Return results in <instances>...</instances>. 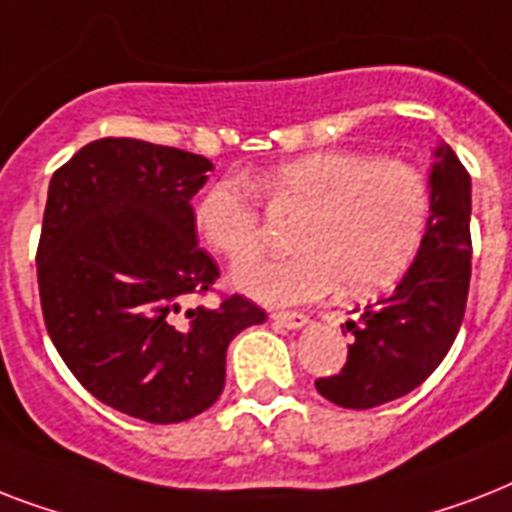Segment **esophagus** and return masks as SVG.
Segmentation results:
<instances>
[{
    "instance_id": "1",
    "label": "esophagus",
    "mask_w": 512,
    "mask_h": 512,
    "mask_svg": "<svg viewBox=\"0 0 512 512\" xmlns=\"http://www.w3.org/2000/svg\"><path fill=\"white\" fill-rule=\"evenodd\" d=\"M271 321L273 324H279V327L300 329L308 324V316H305V313H297V311H276V313H271Z\"/></svg>"
}]
</instances>
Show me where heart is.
<instances>
[{
    "instance_id": "1",
    "label": "heart",
    "mask_w": 512,
    "mask_h": 512,
    "mask_svg": "<svg viewBox=\"0 0 512 512\" xmlns=\"http://www.w3.org/2000/svg\"><path fill=\"white\" fill-rule=\"evenodd\" d=\"M279 212L303 215L297 252L260 257L233 271L244 292L265 303H308L332 295L369 297L396 287L428 239V177L401 159L364 151H316L273 167L252 183ZM252 185L223 177L201 193L196 228L231 263L263 244V207Z\"/></svg>"
}]
</instances>
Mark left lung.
<instances>
[{"label": "left lung", "mask_w": 512, "mask_h": 512, "mask_svg": "<svg viewBox=\"0 0 512 512\" xmlns=\"http://www.w3.org/2000/svg\"><path fill=\"white\" fill-rule=\"evenodd\" d=\"M428 239L390 295L353 311L342 332L353 335L348 361L316 390L345 409H372L428 380L460 332L470 287V175L441 143L430 170Z\"/></svg>", "instance_id": "obj_1"}]
</instances>
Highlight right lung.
<instances>
[{"mask_svg": "<svg viewBox=\"0 0 512 512\" xmlns=\"http://www.w3.org/2000/svg\"><path fill=\"white\" fill-rule=\"evenodd\" d=\"M209 170L180 148L100 138L47 191L36 279L52 345L98 401L156 425L215 404L228 342L268 319L241 295L191 305L220 279L191 207Z\"/></svg>", "mask_w": 512, "mask_h": 512, "instance_id": "obj_1", "label": "right lung"}]
</instances>
